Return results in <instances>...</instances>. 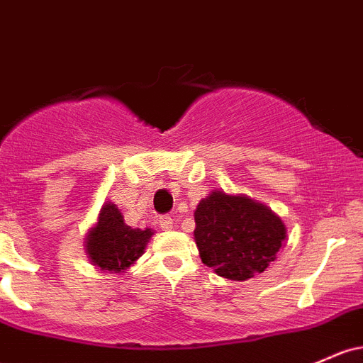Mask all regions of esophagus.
Listing matches in <instances>:
<instances>
[{
  "mask_svg": "<svg viewBox=\"0 0 363 363\" xmlns=\"http://www.w3.org/2000/svg\"><path fill=\"white\" fill-rule=\"evenodd\" d=\"M158 224H160V227L163 230H172L175 227V222L172 217H169V215H163V217H160V220H158Z\"/></svg>",
  "mask_w": 363,
  "mask_h": 363,
  "instance_id": "34e87169",
  "label": "esophagus"
}]
</instances>
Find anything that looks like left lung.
Segmentation results:
<instances>
[{
  "mask_svg": "<svg viewBox=\"0 0 363 363\" xmlns=\"http://www.w3.org/2000/svg\"><path fill=\"white\" fill-rule=\"evenodd\" d=\"M194 241L201 262L230 281L262 274L286 242V225L276 212L246 194L213 189L194 210Z\"/></svg>",
  "mask_w": 363,
  "mask_h": 363,
  "instance_id": "1",
  "label": "left lung"
}]
</instances>
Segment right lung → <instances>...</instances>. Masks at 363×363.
I'll return each mask as SVG.
<instances>
[{
	"mask_svg": "<svg viewBox=\"0 0 363 363\" xmlns=\"http://www.w3.org/2000/svg\"><path fill=\"white\" fill-rule=\"evenodd\" d=\"M153 229H133L123 222V215L111 201L103 203L96 222L86 238V255L91 264L106 274H125L145 253Z\"/></svg>",
	"mask_w": 363,
	"mask_h": 363,
	"instance_id": "1",
	"label": "right lung"
}]
</instances>
